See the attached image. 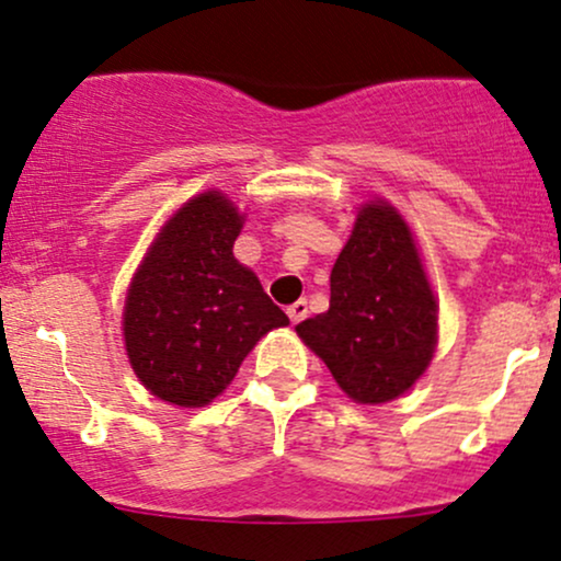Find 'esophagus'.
Instances as JSON below:
<instances>
[{"mask_svg":"<svg viewBox=\"0 0 561 561\" xmlns=\"http://www.w3.org/2000/svg\"><path fill=\"white\" fill-rule=\"evenodd\" d=\"M287 317H290L293 324L304 322V319L309 317V304H306V300H295L293 306H287Z\"/></svg>","mask_w":561,"mask_h":561,"instance_id":"34e87169","label":"esophagus"}]
</instances>
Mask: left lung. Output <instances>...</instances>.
<instances>
[{
	"mask_svg": "<svg viewBox=\"0 0 561 561\" xmlns=\"http://www.w3.org/2000/svg\"><path fill=\"white\" fill-rule=\"evenodd\" d=\"M295 330L362 404L391 402L421 378L436 346V300L391 205L359 210L332 266L330 309Z\"/></svg>",
	"mask_w": 561,
	"mask_h": 561,
	"instance_id": "obj_1",
	"label": "left lung"
}]
</instances>
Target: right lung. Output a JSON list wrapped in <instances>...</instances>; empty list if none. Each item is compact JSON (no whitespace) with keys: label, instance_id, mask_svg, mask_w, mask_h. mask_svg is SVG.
<instances>
[{"label":"right lung","instance_id":"obj_1","mask_svg":"<svg viewBox=\"0 0 561 561\" xmlns=\"http://www.w3.org/2000/svg\"><path fill=\"white\" fill-rule=\"evenodd\" d=\"M242 215L218 191L186 202L135 274L125 346L140 383L181 408H202L231 383L268 330L290 324L233 257Z\"/></svg>","mask_w":561,"mask_h":561}]
</instances>
